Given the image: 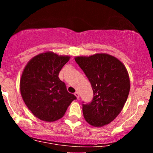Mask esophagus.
<instances>
[{
    "mask_svg": "<svg viewBox=\"0 0 153 153\" xmlns=\"http://www.w3.org/2000/svg\"><path fill=\"white\" fill-rule=\"evenodd\" d=\"M74 94H75V96H76V98H77V99H79V98H80V95H79V93H78V92H75Z\"/></svg>",
    "mask_w": 153,
    "mask_h": 153,
    "instance_id": "obj_1",
    "label": "esophagus"
}]
</instances>
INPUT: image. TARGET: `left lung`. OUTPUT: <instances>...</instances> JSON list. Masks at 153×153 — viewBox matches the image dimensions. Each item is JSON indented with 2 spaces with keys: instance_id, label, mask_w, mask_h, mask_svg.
<instances>
[{
  "instance_id": "1",
  "label": "left lung",
  "mask_w": 153,
  "mask_h": 153,
  "mask_svg": "<svg viewBox=\"0 0 153 153\" xmlns=\"http://www.w3.org/2000/svg\"><path fill=\"white\" fill-rule=\"evenodd\" d=\"M75 60L94 91L92 101L82 104L84 119L93 127L109 124L122 110L130 90L127 68L117 57L106 53L79 56Z\"/></svg>"
}]
</instances>
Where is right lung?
Returning <instances> with one entry per match:
<instances>
[{"label": "right lung", "instance_id": "obj_1", "mask_svg": "<svg viewBox=\"0 0 153 153\" xmlns=\"http://www.w3.org/2000/svg\"><path fill=\"white\" fill-rule=\"evenodd\" d=\"M70 56L52 52L39 54L26 64L20 80L22 99L31 113L45 122L61 119L76 97L58 75Z\"/></svg>", "mask_w": 153, "mask_h": 153}]
</instances>
